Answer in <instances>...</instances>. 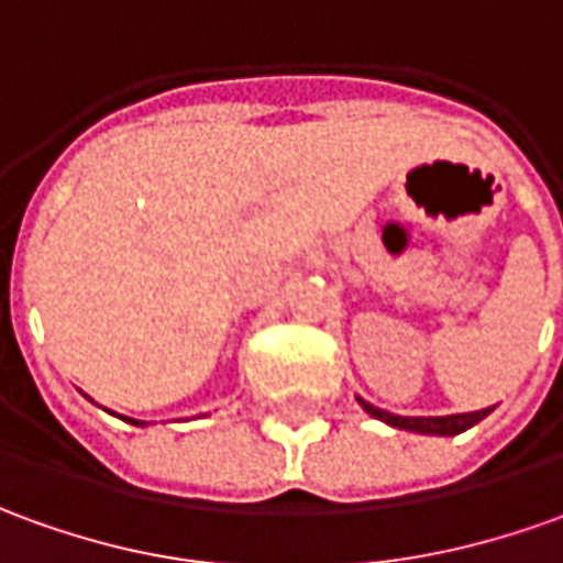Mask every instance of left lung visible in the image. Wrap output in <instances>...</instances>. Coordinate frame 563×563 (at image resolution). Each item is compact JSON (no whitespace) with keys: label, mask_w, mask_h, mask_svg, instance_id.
I'll return each instance as SVG.
<instances>
[{"label":"left lung","mask_w":563,"mask_h":563,"mask_svg":"<svg viewBox=\"0 0 563 563\" xmlns=\"http://www.w3.org/2000/svg\"><path fill=\"white\" fill-rule=\"evenodd\" d=\"M361 400V397H357ZM361 407L373 419H382L394 428H404V431H416V434H441V438H453V434H462L465 428L477 426L481 419H487L493 412V407L487 410H474V412H456V416H394L388 410H378L373 404L361 400Z\"/></svg>","instance_id":"obj_1"}]
</instances>
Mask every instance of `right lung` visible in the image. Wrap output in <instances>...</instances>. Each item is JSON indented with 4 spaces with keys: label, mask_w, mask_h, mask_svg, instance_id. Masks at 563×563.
Masks as SVG:
<instances>
[{
    "label": "right lung",
    "mask_w": 563,
    "mask_h": 563,
    "mask_svg": "<svg viewBox=\"0 0 563 563\" xmlns=\"http://www.w3.org/2000/svg\"><path fill=\"white\" fill-rule=\"evenodd\" d=\"M129 422H132V426H144V422H137V419H129Z\"/></svg>",
    "instance_id": "obj_1"
}]
</instances>
